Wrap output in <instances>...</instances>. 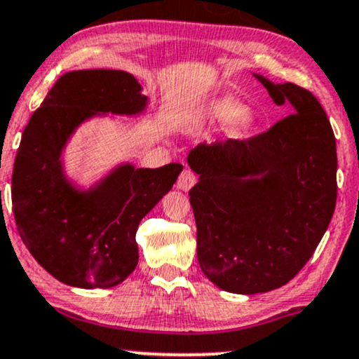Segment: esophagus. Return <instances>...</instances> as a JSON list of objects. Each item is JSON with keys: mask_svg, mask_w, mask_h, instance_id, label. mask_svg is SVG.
<instances>
[{"mask_svg": "<svg viewBox=\"0 0 359 359\" xmlns=\"http://www.w3.org/2000/svg\"><path fill=\"white\" fill-rule=\"evenodd\" d=\"M196 182H197L196 174H194L192 170H189V168H185L182 174H180L179 180H177V189L182 192H189L194 185H196Z\"/></svg>", "mask_w": 359, "mask_h": 359, "instance_id": "esophagus-1", "label": "esophagus"}]
</instances>
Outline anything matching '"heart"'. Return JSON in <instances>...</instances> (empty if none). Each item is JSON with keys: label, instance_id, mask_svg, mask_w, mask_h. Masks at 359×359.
<instances>
[{"label": "heart", "instance_id": "b5f03b06", "mask_svg": "<svg viewBox=\"0 0 359 359\" xmlns=\"http://www.w3.org/2000/svg\"><path fill=\"white\" fill-rule=\"evenodd\" d=\"M249 109L237 100H217L205 110V116L210 123L219 127H232L241 123L248 116Z\"/></svg>", "mask_w": 359, "mask_h": 359}]
</instances>
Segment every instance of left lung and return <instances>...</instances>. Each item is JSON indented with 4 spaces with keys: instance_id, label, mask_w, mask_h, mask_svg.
I'll list each match as a JSON object with an SVG mask.
<instances>
[{
    "instance_id": "left-lung-1",
    "label": "left lung",
    "mask_w": 359,
    "mask_h": 359,
    "mask_svg": "<svg viewBox=\"0 0 359 359\" xmlns=\"http://www.w3.org/2000/svg\"><path fill=\"white\" fill-rule=\"evenodd\" d=\"M292 115L249 140L198 144L189 192L202 273L234 294L287 284L303 269L336 205V138L318 98L252 73Z\"/></svg>"
}]
</instances>
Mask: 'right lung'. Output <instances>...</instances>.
Returning a JSON list of instances; mask_svg holds the SVG:
<instances>
[{
  "instance_id": "right-lung-1",
  "label": "right lung",
  "mask_w": 359,
  "mask_h": 359,
  "mask_svg": "<svg viewBox=\"0 0 359 359\" xmlns=\"http://www.w3.org/2000/svg\"><path fill=\"white\" fill-rule=\"evenodd\" d=\"M142 90L122 70L68 72L21 137L11 179L16 226L38 264L68 286L114 287L133 273L138 224L184 168L122 162L90 187L67 175L63 152L80 125L95 116L144 115L149 98Z\"/></svg>"
}]
</instances>
